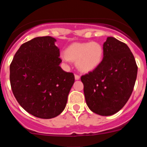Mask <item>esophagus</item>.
I'll use <instances>...</instances> for the list:
<instances>
[{
  "mask_svg": "<svg viewBox=\"0 0 147 147\" xmlns=\"http://www.w3.org/2000/svg\"><path fill=\"white\" fill-rule=\"evenodd\" d=\"M75 80H79L80 79V76H79V75H77V74H75Z\"/></svg>",
  "mask_w": 147,
  "mask_h": 147,
  "instance_id": "1",
  "label": "esophagus"
}]
</instances>
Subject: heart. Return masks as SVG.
<instances>
[{
	"label": "heart",
	"instance_id": "heart-1",
	"mask_svg": "<svg viewBox=\"0 0 147 147\" xmlns=\"http://www.w3.org/2000/svg\"><path fill=\"white\" fill-rule=\"evenodd\" d=\"M104 50L97 42H75L66 49L62 59L65 62H76V67L83 73L96 69L103 59Z\"/></svg>",
	"mask_w": 147,
	"mask_h": 147
}]
</instances>
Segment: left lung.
Here are the masks:
<instances>
[{
    "label": "left lung",
    "mask_w": 147,
    "mask_h": 147,
    "mask_svg": "<svg viewBox=\"0 0 147 147\" xmlns=\"http://www.w3.org/2000/svg\"><path fill=\"white\" fill-rule=\"evenodd\" d=\"M104 57L94 71L81 76L90 110L100 115L119 112L129 100L137 77L134 56L124 42L113 37L103 45Z\"/></svg>",
    "instance_id": "8db88e82"
}]
</instances>
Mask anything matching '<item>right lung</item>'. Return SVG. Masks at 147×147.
<instances>
[{
	"label": "right lung",
	"mask_w": 147,
	"mask_h": 147,
	"mask_svg": "<svg viewBox=\"0 0 147 147\" xmlns=\"http://www.w3.org/2000/svg\"><path fill=\"white\" fill-rule=\"evenodd\" d=\"M54 37H35L22 44L10 65V84L20 105L40 119H52L64 110L74 83L73 73L59 64Z\"/></svg>",
	"instance_id": "1"
}]
</instances>
